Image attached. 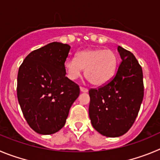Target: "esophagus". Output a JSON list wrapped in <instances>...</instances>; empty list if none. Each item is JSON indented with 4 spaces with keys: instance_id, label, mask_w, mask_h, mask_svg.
<instances>
[{
    "instance_id": "obj_1",
    "label": "esophagus",
    "mask_w": 160,
    "mask_h": 160,
    "mask_svg": "<svg viewBox=\"0 0 160 160\" xmlns=\"http://www.w3.org/2000/svg\"><path fill=\"white\" fill-rule=\"evenodd\" d=\"M80 92H88V91L86 88H83V87H80Z\"/></svg>"
}]
</instances>
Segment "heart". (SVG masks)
Masks as SVG:
<instances>
[{
  "mask_svg": "<svg viewBox=\"0 0 160 160\" xmlns=\"http://www.w3.org/2000/svg\"><path fill=\"white\" fill-rule=\"evenodd\" d=\"M119 66L117 53L104 48H89L77 54V59L68 58L64 63L67 77L78 79L84 69V76L92 85L103 86L113 79Z\"/></svg>",
  "mask_w": 160,
  "mask_h": 160,
  "instance_id": "1",
  "label": "heart"
}]
</instances>
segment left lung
I'll return each instance as SVG.
<instances>
[{
  "mask_svg": "<svg viewBox=\"0 0 160 160\" xmlns=\"http://www.w3.org/2000/svg\"><path fill=\"white\" fill-rule=\"evenodd\" d=\"M121 63L107 84L89 90V117L107 137L124 135L136 120L143 98V70L131 52L118 46Z\"/></svg>",
  "mask_w": 160,
  "mask_h": 160,
  "instance_id": "1",
  "label": "left lung"
}]
</instances>
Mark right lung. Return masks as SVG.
<instances>
[{"mask_svg": "<svg viewBox=\"0 0 160 160\" xmlns=\"http://www.w3.org/2000/svg\"><path fill=\"white\" fill-rule=\"evenodd\" d=\"M70 48L67 44L50 43L30 52L19 68L18 102L30 128L41 135L62 128L80 95L79 86L65 77Z\"/></svg>", "mask_w": 160, "mask_h": 160, "instance_id": "add662e5", "label": "right lung"}]
</instances>
